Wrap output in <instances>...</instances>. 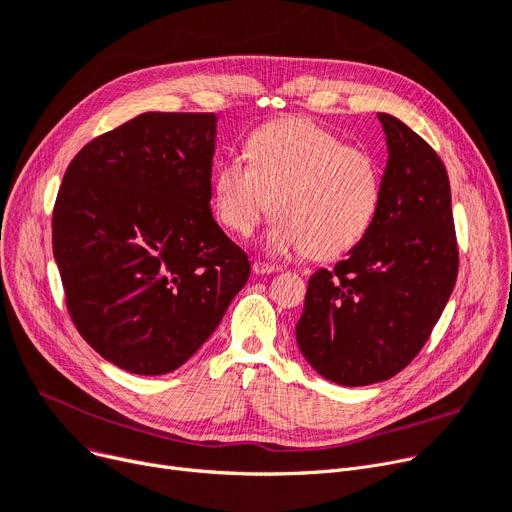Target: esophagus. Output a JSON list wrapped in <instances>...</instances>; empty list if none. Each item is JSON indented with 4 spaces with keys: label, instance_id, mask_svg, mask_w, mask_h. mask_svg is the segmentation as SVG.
Masks as SVG:
<instances>
[{
    "label": "esophagus",
    "instance_id": "esophagus-1",
    "mask_svg": "<svg viewBox=\"0 0 512 512\" xmlns=\"http://www.w3.org/2000/svg\"><path fill=\"white\" fill-rule=\"evenodd\" d=\"M253 272L259 274V276H263V274H276V272H280V267L272 265V263H265V261H255L253 263Z\"/></svg>",
    "mask_w": 512,
    "mask_h": 512
}]
</instances>
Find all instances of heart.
<instances>
[{"mask_svg":"<svg viewBox=\"0 0 512 512\" xmlns=\"http://www.w3.org/2000/svg\"><path fill=\"white\" fill-rule=\"evenodd\" d=\"M247 159H226L213 178L220 224L249 236L267 213L274 255L307 251L336 259L367 236L382 201V172L367 151L309 118L263 124L247 139Z\"/></svg>","mask_w":512,"mask_h":512,"instance_id":"obj_1","label":"heart"}]
</instances>
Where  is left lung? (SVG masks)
I'll return each instance as SVG.
<instances>
[{"instance_id": "8db88e82", "label": "left lung", "mask_w": 512, "mask_h": 512, "mask_svg": "<svg viewBox=\"0 0 512 512\" xmlns=\"http://www.w3.org/2000/svg\"><path fill=\"white\" fill-rule=\"evenodd\" d=\"M388 164L378 215L334 270L309 278L297 342L340 386L390 380L423 348L459 274L446 168L417 132L378 114Z\"/></svg>"}]
</instances>
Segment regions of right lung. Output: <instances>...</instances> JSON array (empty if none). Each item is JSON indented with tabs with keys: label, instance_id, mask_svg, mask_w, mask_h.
I'll list each match as a JSON object with an SVG mask.
<instances>
[{
	"label": "right lung",
	"instance_id": "add662e5",
	"mask_svg": "<svg viewBox=\"0 0 512 512\" xmlns=\"http://www.w3.org/2000/svg\"><path fill=\"white\" fill-rule=\"evenodd\" d=\"M215 114L147 112L66 168L51 242L80 332L139 375L178 369L222 321L251 263L211 215Z\"/></svg>",
	"mask_w": 512,
	"mask_h": 512
}]
</instances>
